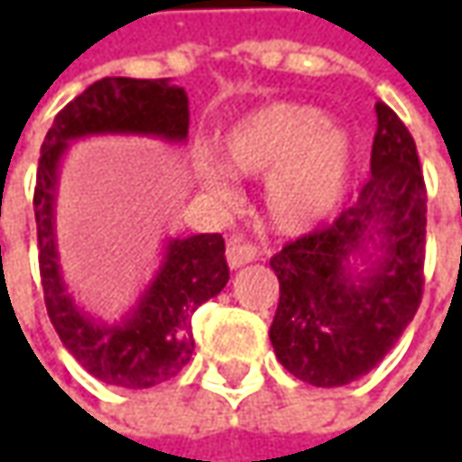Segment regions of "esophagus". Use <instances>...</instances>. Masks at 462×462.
I'll use <instances>...</instances> for the list:
<instances>
[{"instance_id": "34e87169", "label": "esophagus", "mask_w": 462, "mask_h": 462, "mask_svg": "<svg viewBox=\"0 0 462 462\" xmlns=\"http://www.w3.org/2000/svg\"><path fill=\"white\" fill-rule=\"evenodd\" d=\"M259 257V249L254 244H249V241L244 239H231L228 241V246H226V262H228V267L231 270H239L244 264H249V262H254Z\"/></svg>"}]
</instances>
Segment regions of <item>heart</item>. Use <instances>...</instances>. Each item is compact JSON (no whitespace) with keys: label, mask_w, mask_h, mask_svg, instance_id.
<instances>
[{"label":"heart","mask_w":462,"mask_h":462,"mask_svg":"<svg viewBox=\"0 0 462 462\" xmlns=\"http://www.w3.org/2000/svg\"><path fill=\"white\" fill-rule=\"evenodd\" d=\"M218 152L236 177L267 174L264 221L280 234H303L345 200L357 146L345 125L328 123L319 107L273 102L236 117L218 135ZM227 172L216 162L200 167V185L221 203L236 195Z\"/></svg>","instance_id":"1"}]
</instances>
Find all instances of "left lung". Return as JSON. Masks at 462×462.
Instances as JSON below:
<instances>
[{
    "label": "left lung",
    "mask_w": 462,
    "mask_h": 462,
    "mask_svg": "<svg viewBox=\"0 0 462 462\" xmlns=\"http://www.w3.org/2000/svg\"><path fill=\"white\" fill-rule=\"evenodd\" d=\"M375 113L370 180L357 200L270 259L280 280L270 342L288 373L319 388L367 375L421 303L427 189L417 143L388 105Z\"/></svg>",
    "instance_id": "obj_1"
}]
</instances>
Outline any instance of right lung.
I'll return each instance as SVG.
<instances>
[{"mask_svg": "<svg viewBox=\"0 0 462 462\" xmlns=\"http://www.w3.org/2000/svg\"><path fill=\"white\" fill-rule=\"evenodd\" d=\"M189 105L169 79L105 77L74 97L45 134L35 180L38 259L45 309L63 346L97 381L152 388L174 378L192 357V313L228 282L221 234L169 239L164 257L138 303L120 321H99L66 291L56 244V195L63 153L87 135H149L185 143Z\"/></svg>", "mask_w": 462, "mask_h": 462, "instance_id": "1", "label": "right lung"}]
</instances>
